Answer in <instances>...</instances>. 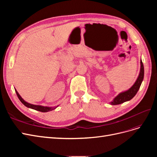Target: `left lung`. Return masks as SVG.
<instances>
[{"mask_svg": "<svg viewBox=\"0 0 157 157\" xmlns=\"http://www.w3.org/2000/svg\"><path fill=\"white\" fill-rule=\"evenodd\" d=\"M140 63H141V68H140V75L138 76V77H137L136 81L135 82L134 84L133 85L129 90H126L125 92L120 93L117 96H116L115 98H114L113 100L110 103L111 105H118V104H121L127 101H130V99H132L136 96V94H137V91H138L140 88V86L142 81H143L144 77V67L143 63H142L141 59L140 61Z\"/></svg>", "mask_w": 157, "mask_h": 157, "instance_id": "obj_1", "label": "left lung"}]
</instances>
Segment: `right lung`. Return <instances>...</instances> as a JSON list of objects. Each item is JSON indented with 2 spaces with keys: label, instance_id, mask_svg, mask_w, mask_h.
I'll return each mask as SVG.
<instances>
[{
  "label": "right lung",
  "instance_id": "add662e5",
  "mask_svg": "<svg viewBox=\"0 0 157 157\" xmlns=\"http://www.w3.org/2000/svg\"><path fill=\"white\" fill-rule=\"evenodd\" d=\"M16 94L17 96L19 98V99H20V101L25 106H26L27 107H29V108H31V109H35V110L36 111H40V112H43V113H45V112H48V111H52L54 110V109H55L57 107H44V106H41V105H33V104H31V103H29L26 102L24 99H23L21 96L20 95L18 94V92H17V90H16Z\"/></svg>",
  "mask_w": 157,
  "mask_h": 157
}]
</instances>
